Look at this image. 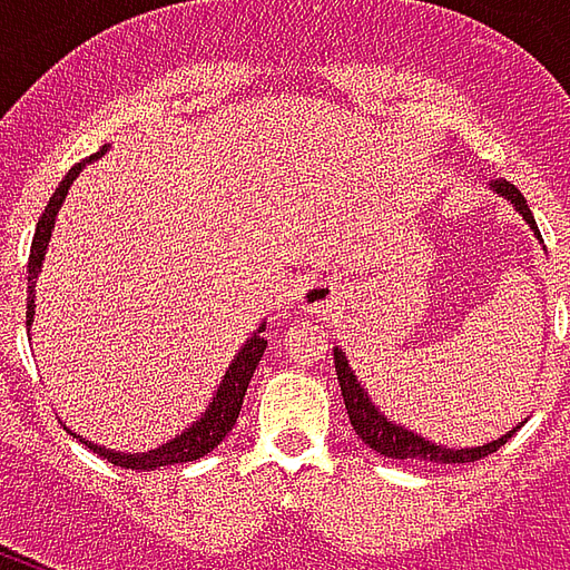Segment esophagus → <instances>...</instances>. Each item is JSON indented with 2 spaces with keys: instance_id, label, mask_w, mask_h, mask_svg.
Wrapping results in <instances>:
<instances>
[{
  "instance_id": "obj_1",
  "label": "esophagus",
  "mask_w": 570,
  "mask_h": 570,
  "mask_svg": "<svg viewBox=\"0 0 570 570\" xmlns=\"http://www.w3.org/2000/svg\"><path fill=\"white\" fill-rule=\"evenodd\" d=\"M335 302V286L323 277H308L305 284L298 286L296 305L302 311H311V314H323L326 308H333Z\"/></svg>"
}]
</instances>
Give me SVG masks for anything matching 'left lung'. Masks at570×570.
<instances>
[{
	"mask_svg": "<svg viewBox=\"0 0 570 570\" xmlns=\"http://www.w3.org/2000/svg\"><path fill=\"white\" fill-rule=\"evenodd\" d=\"M491 191L498 195V198L510 200L513 204V210L525 219V225L538 235V240H543L538 232V223H534V216L528 210L525 198H522V191L515 186H510L507 179H494L491 183ZM333 360H335V375H338V384H342V396H345V409H347V419H351V428L357 433L360 440L366 442L370 449L382 454V458H396V461H424V464H470V461H479V458H489L491 452H498L503 442L513 436L515 430L522 428V424H515L513 430H507L501 433L498 440L482 442V445H440V442L428 440V436H421L415 430L403 428V424H396L384 415L382 409L372 403L370 391L360 384L357 372L351 370V363H347L345 351L342 347H333Z\"/></svg>",
	"mask_w": 570,
	"mask_h": 570,
	"instance_id": "obj_1",
	"label": "left lung"
}]
</instances>
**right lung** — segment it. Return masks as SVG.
I'll return each mask as SVG.
<instances>
[{
  "instance_id": "obj_1",
  "label": "right lung",
  "mask_w": 570,
  "mask_h": 570,
  "mask_svg": "<svg viewBox=\"0 0 570 570\" xmlns=\"http://www.w3.org/2000/svg\"><path fill=\"white\" fill-rule=\"evenodd\" d=\"M109 146L91 155V158H85L79 161L67 176H63V183L57 186V191L48 200V207L39 216V225H36V237H32V247H30V265H27V326H32V317H36V277L42 274V262L45 253H48V240H51V232H55V219L60 207H63V200H67L69 186L76 183V176L85 170V164L97 161V158H104ZM265 333V323H262L256 333L249 335L247 342L240 345V351L235 354V360L228 363V370H225L223 382L216 387V394H213L210 406L200 412L198 421H191L183 433H176L174 440H167L158 449H149V452H116V449H106V445H97L91 440H81L76 436L72 430V436L79 442H85L91 452H97L104 461L116 466H125V470H158V466H170V464H186V461H198L207 452H213L219 442L228 436V430L235 428L237 415H240V406H244V394H247L249 379H253V372L259 366L262 354H265V347L268 342L262 338Z\"/></svg>"
}]
</instances>
